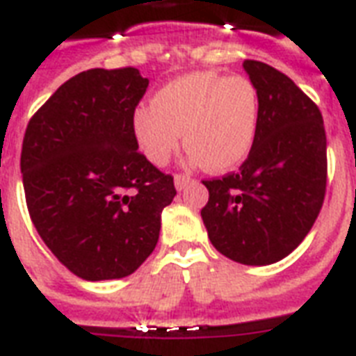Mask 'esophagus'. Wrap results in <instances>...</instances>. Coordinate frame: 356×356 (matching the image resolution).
I'll return each instance as SVG.
<instances>
[{"label": "esophagus", "instance_id": "34e87169", "mask_svg": "<svg viewBox=\"0 0 356 356\" xmlns=\"http://www.w3.org/2000/svg\"><path fill=\"white\" fill-rule=\"evenodd\" d=\"M194 181L188 177V175H175V188L181 192V190H184L188 184H192Z\"/></svg>", "mask_w": 356, "mask_h": 356}]
</instances>
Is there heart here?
Segmentation results:
<instances>
[{"mask_svg":"<svg viewBox=\"0 0 356 356\" xmlns=\"http://www.w3.org/2000/svg\"><path fill=\"white\" fill-rule=\"evenodd\" d=\"M260 97L245 77L194 72L170 81L134 113V138L151 164L164 166L181 145L209 172L240 166L257 140Z\"/></svg>","mask_w":356,"mask_h":356,"instance_id":"heart-1","label":"heart"}]
</instances>
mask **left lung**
Listing matches in <instances>:
<instances>
[{
	"mask_svg": "<svg viewBox=\"0 0 356 356\" xmlns=\"http://www.w3.org/2000/svg\"><path fill=\"white\" fill-rule=\"evenodd\" d=\"M260 97L257 140L238 173L203 181L201 218L212 245L245 266L288 257L314 225L327 184V136L320 108L281 74L245 60Z\"/></svg>",
	"mask_w": 356,
	"mask_h": 356,
	"instance_id": "left-lung-1",
	"label": "left lung"
}]
</instances>
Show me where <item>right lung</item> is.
Instances as JSON below:
<instances>
[{
	"label": "right lung",
	"mask_w": 356,
	"mask_h": 356,
	"mask_svg": "<svg viewBox=\"0 0 356 356\" xmlns=\"http://www.w3.org/2000/svg\"><path fill=\"white\" fill-rule=\"evenodd\" d=\"M147 85L136 68L86 70L58 86L25 129L19 170L33 225L86 281L138 270L177 194L134 138Z\"/></svg>",
	"instance_id": "1"
}]
</instances>
